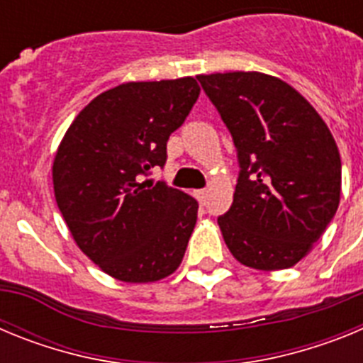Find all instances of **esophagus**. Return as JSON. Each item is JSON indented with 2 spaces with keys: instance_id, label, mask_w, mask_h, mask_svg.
Returning <instances> with one entry per match:
<instances>
[{
  "instance_id": "34e87169",
  "label": "esophagus",
  "mask_w": 363,
  "mask_h": 363,
  "mask_svg": "<svg viewBox=\"0 0 363 363\" xmlns=\"http://www.w3.org/2000/svg\"><path fill=\"white\" fill-rule=\"evenodd\" d=\"M194 196H196V200L200 203H205V200H207V191L205 189H198V191H194Z\"/></svg>"
}]
</instances>
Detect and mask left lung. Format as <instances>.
<instances>
[{"label":"left lung","instance_id":"1","mask_svg":"<svg viewBox=\"0 0 363 363\" xmlns=\"http://www.w3.org/2000/svg\"><path fill=\"white\" fill-rule=\"evenodd\" d=\"M196 78L238 150L233 205L218 218L230 255L258 271L293 267L338 209L342 162L331 130L280 78L243 70Z\"/></svg>","mask_w":363,"mask_h":363}]
</instances>
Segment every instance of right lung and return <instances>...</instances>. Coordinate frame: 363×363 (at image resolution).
<instances>
[{
    "label": "right lung",
    "instance_id": "right-lung-1",
    "mask_svg": "<svg viewBox=\"0 0 363 363\" xmlns=\"http://www.w3.org/2000/svg\"><path fill=\"white\" fill-rule=\"evenodd\" d=\"M198 96L191 76L121 83L96 96L57 147L56 203L76 245L108 277L149 284L172 274L184 259L198 201L142 179L163 167L167 140Z\"/></svg>",
    "mask_w": 363,
    "mask_h": 363
}]
</instances>
